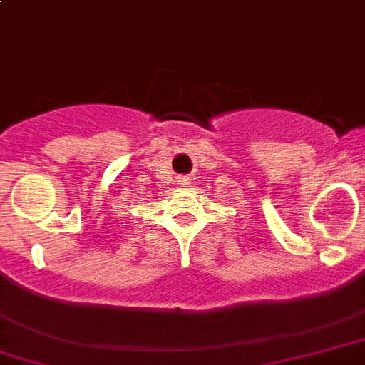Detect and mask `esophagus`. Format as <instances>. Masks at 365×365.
<instances>
[{"instance_id": "esophagus-1", "label": "esophagus", "mask_w": 365, "mask_h": 365, "mask_svg": "<svg viewBox=\"0 0 365 365\" xmlns=\"http://www.w3.org/2000/svg\"><path fill=\"white\" fill-rule=\"evenodd\" d=\"M188 177H180V182H185V185H186V182H188Z\"/></svg>"}]
</instances>
